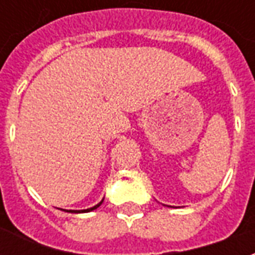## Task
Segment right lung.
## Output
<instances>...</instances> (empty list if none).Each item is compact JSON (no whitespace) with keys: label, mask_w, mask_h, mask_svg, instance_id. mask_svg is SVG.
<instances>
[{"label":"right lung","mask_w":255,"mask_h":255,"mask_svg":"<svg viewBox=\"0 0 255 255\" xmlns=\"http://www.w3.org/2000/svg\"><path fill=\"white\" fill-rule=\"evenodd\" d=\"M102 202H104V199H102L100 203H97L95 206H93V208L83 209V210H67V212H68V213H89V212H91V210H94V209L100 208L101 205H102Z\"/></svg>","instance_id":"1"}]
</instances>
